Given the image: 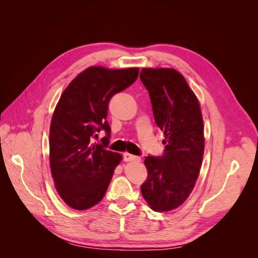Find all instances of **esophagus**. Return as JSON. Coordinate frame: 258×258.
<instances>
[{"label": "esophagus", "instance_id": "esophagus-1", "mask_svg": "<svg viewBox=\"0 0 258 258\" xmlns=\"http://www.w3.org/2000/svg\"><path fill=\"white\" fill-rule=\"evenodd\" d=\"M123 160L124 161H131V162H134V161H140L141 160V158L140 157H138V156H135V155H131V154H128V153H126L123 155Z\"/></svg>", "mask_w": 258, "mask_h": 258}]
</instances>
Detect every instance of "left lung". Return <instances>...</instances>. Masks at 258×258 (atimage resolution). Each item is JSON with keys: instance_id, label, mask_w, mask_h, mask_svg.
Listing matches in <instances>:
<instances>
[{"instance_id": "8db88e82", "label": "left lung", "mask_w": 258, "mask_h": 258, "mask_svg": "<svg viewBox=\"0 0 258 258\" xmlns=\"http://www.w3.org/2000/svg\"><path fill=\"white\" fill-rule=\"evenodd\" d=\"M140 80L165 135L163 154L145 157L148 176L141 191L154 211L165 212L181 206L196 184L205 150L204 121L196 96L175 70L143 69Z\"/></svg>"}]
</instances>
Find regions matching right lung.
Segmentation results:
<instances>
[{
	"label": "right lung",
	"mask_w": 258,
	"mask_h": 258,
	"mask_svg": "<svg viewBox=\"0 0 258 258\" xmlns=\"http://www.w3.org/2000/svg\"><path fill=\"white\" fill-rule=\"evenodd\" d=\"M139 69L91 67L70 83L54 110L49 132V159L56 189L66 204L87 210L102 200L121 156L107 151L110 99L136 82ZM101 130L106 137L97 144Z\"/></svg>",
	"instance_id": "add662e5"
}]
</instances>
